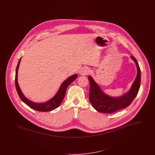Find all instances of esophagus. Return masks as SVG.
Instances as JSON below:
<instances>
[{
    "label": "esophagus",
    "instance_id": "34e87169",
    "mask_svg": "<svg viewBox=\"0 0 155 155\" xmlns=\"http://www.w3.org/2000/svg\"><path fill=\"white\" fill-rule=\"evenodd\" d=\"M89 73V68L88 67H84L80 71V74L81 75H86Z\"/></svg>",
    "mask_w": 155,
    "mask_h": 155
}]
</instances>
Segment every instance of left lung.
Returning a JSON list of instances; mask_svg holds the SVG:
<instances>
[{
  "label": "left lung",
  "instance_id": "1",
  "mask_svg": "<svg viewBox=\"0 0 155 155\" xmlns=\"http://www.w3.org/2000/svg\"><path fill=\"white\" fill-rule=\"evenodd\" d=\"M137 68L136 78L129 91L120 96H111L106 94L94 78L89 75L90 83L89 99L93 107L100 113H111L118 110L124 109L132 103L137 96L140 87V70L135 58L130 56Z\"/></svg>",
  "mask_w": 155,
  "mask_h": 155
}]
</instances>
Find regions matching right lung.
<instances>
[{"label": "right lung", "instance_id": "1", "mask_svg": "<svg viewBox=\"0 0 155 155\" xmlns=\"http://www.w3.org/2000/svg\"><path fill=\"white\" fill-rule=\"evenodd\" d=\"M21 58L20 59L18 64L17 66L16 70H15V88L17 89V93L18 96L20 97L21 100L24 103H25L28 105L32 109L39 111H49L54 110L55 109L58 108L62 102L64 95L66 92V89L68 86L77 78L78 75L75 74L71 75L68 78H67L66 80L63 81L61 84L57 93L54 95V96L52 97L49 101L45 102H41V103H37L30 101V99H27L24 95L20 88V86L18 83V70L20 66V63L21 61Z\"/></svg>", "mask_w": 155, "mask_h": 155}]
</instances>
